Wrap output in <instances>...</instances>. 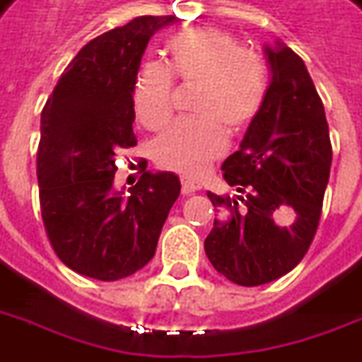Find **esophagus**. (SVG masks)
<instances>
[{"label":"esophagus","mask_w":362,"mask_h":362,"mask_svg":"<svg viewBox=\"0 0 362 362\" xmlns=\"http://www.w3.org/2000/svg\"><path fill=\"white\" fill-rule=\"evenodd\" d=\"M199 186L196 184V182H189V180H182V194H186V196H189V194H194V192H198Z\"/></svg>","instance_id":"34e87169"}]
</instances>
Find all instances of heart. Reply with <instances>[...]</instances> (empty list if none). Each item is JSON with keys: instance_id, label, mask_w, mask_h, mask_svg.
Wrapping results in <instances>:
<instances>
[{"instance_id": "1", "label": "heart", "mask_w": 362, "mask_h": 362, "mask_svg": "<svg viewBox=\"0 0 362 362\" xmlns=\"http://www.w3.org/2000/svg\"><path fill=\"white\" fill-rule=\"evenodd\" d=\"M166 70L145 64L137 72L133 107L143 127L160 131L173 117V78L198 86L192 102L198 117L174 123L153 145L160 168L198 178L225 153V131L237 135L257 119L267 98V66L231 33L214 27L176 33L166 42Z\"/></svg>"}]
</instances>
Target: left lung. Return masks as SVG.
Listing matches in <instances>:
<instances>
[{
    "instance_id": "left-lung-1",
    "label": "left lung",
    "mask_w": 362,
    "mask_h": 362,
    "mask_svg": "<svg viewBox=\"0 0 362 362\" xmlns=\"http://www.w3.org/2000/svg\"><path fill=\"white\" fill-rule=\"evenodd\" d=\"M270 84L239 151L221 166L237 196L207 194L223 219L204 241L214 269L239 286L284 276L310 249L329 182V127L304 60L264 45Z\"/></svg>"
}]
</instances>
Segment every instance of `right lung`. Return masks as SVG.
Returning a JSON list of instances; mask_svg holds the SVG:
<instances>
[{
	"label": "right lung",
	"mask_w": 362,
	"mask_h": 362,
	"mask_svg": "<svg viewBox=\"0 0 362 362\" xmlns=\"http://www.w3.org/2000/svg\"><path fill=\"white\" fill-rule=\"evenodd\" d=\"M173 15L137 17L90 40L60 76L40 115L37 156L40 214L58 259L103 282L135 274L155 257L180 196L173 173L145 170L113 188L115 155L137 145L133 84L146 45Z\"/></svg>",
	"instance_id": "right-lung-1"
}]
</instances>
